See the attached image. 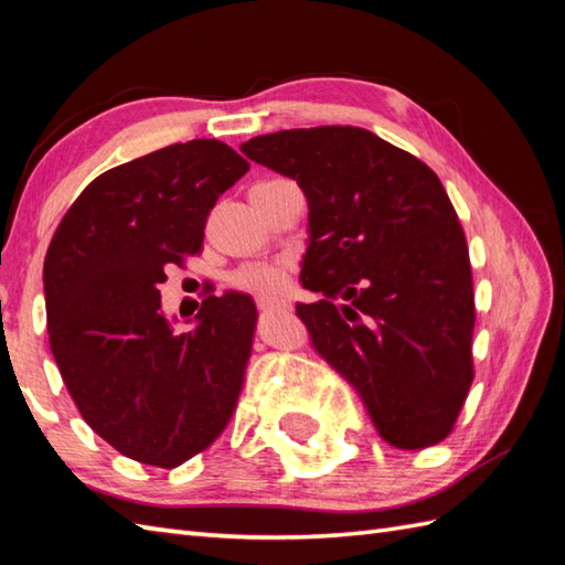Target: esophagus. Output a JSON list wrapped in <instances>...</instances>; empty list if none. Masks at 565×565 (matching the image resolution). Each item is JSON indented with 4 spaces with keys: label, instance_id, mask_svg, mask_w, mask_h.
I'll use <instances>...</instances> for the list:
<instances>
[{
    "label": "esophagus",
    "instance_id": "1",
    "mask_svg": "<svg viewBox=\"0 0 565 565\" xmlns=\"http://www.w3.org/2000/svg\"><path fill=\"white\" fill-rule=\"evenodd\" d=\"M257 308L262 310V313H269V310H279V308H286V301L279 296H259L257 298Z\"/></svg>",
    "mask_w": 565,
    "mask_h": 565
}]
</instances>
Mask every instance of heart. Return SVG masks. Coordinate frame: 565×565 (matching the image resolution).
Masks as SVG:
<instances>
[{
  "label": "heart",
  "mask_w": 565,
  "mask_h": 565,
  "mask_svg": "<svg viewBox=\"0 0 565 565\" xmlns=\"http://www.w3.org/2000/svg\"><path fill=\"white\" fill-rule=\"evenodd\" d=\"M291 271H294V262L286 257L247 262L233 274V284L239 291L271 296V294L284 291V286H286V281H289Z\"/></svg>",
  "instance_id": "b5f03b06"
}]
</instances>
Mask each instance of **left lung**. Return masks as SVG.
<instances>
[{
	"mask_svg": "<svg viewBox=\"0 0 565 565\" xmlns=\"http://www.w3.org/2000/svg\"><path fill=\"white\" fill-rule=\"evenodd\" d=\"M310 209L301 303L316 350L362 395L379 435L417 451L447 439L473 383L476 298L459 215L429 167L364 128L247 140Z\"/></svg>",
	"mask_w": 565,
	"mask_h": 565,
	"instance_id": "1",
	"label": "left lung"
}]
</instances>
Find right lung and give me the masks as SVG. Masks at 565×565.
I'll return each instance as SVG.
<instances>
[{"label":"right lung","instance_id":"1","mask_svg":"<svg viewBox=\"0 0 565 565\" xmlns=\"http://www.w3.org/2000/svg\"><path fill=\"white\" fill-rule=\"evenodd\" d=\"M249 162L221 140L174 142L99 174L60 221L43 264L51 350L77 411L138 463L177 468L231 425L257 306L203 294L174 332L160 284L201 255L209 213ZM199 306V303H196Z\"/></svg>","mask_w":565,"mask_h":565}]
</instances>
